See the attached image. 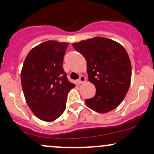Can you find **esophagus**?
Instances as JSON below:
<instances>
[{
	"label": "esophagus",
	"mask_w": 154,
	"mask_h": 154,
	"mask_svg": "<svg viewBox=\"0 0 154 154\" xmlns=\"http://www.w3.org/2000/svg\"><path fill=\"white\" fill-rule=\"evenodd\" d=\"M86 81V77L85 76H80L79 79H78V83L79 84H82L83 82H85Z\"/></svg>",
	"instance_id": "1"
}]
</instances>
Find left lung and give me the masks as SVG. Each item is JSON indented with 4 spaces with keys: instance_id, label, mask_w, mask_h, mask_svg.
<instances>
[{
    "instance_id": "left-lung-1",
    "label": "left lung",
    "mask_w": 154,
    "mask_h": 154,
    "mask_svg": "<svg viewBox=\"0 0 154 154\" xmlns=\"http://www.w3.org/2000/svg\"><path fill=\"white\" fill-rule=\"evenodd\" d=\"M87 61L88 80L96 88L85 103L96 112H109L121 103L130 88L132 68L126 50L114 40L95 37L73 45Z\"/></svg>"
}]
</instances>
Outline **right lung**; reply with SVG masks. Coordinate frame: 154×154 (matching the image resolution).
<instances>
[{
	"label": "right lung",
	"instance_id": "right-lung-1",
	"mask_svg": "<svg viewBox=\"0 0 154 154\" xmlns=\"http://www.w3.org/2000/svg\"><path fill=\"white\" fill-rule=\"evenodd\" d=\"M69 43L49 40L33 48L24 60L21 82L26 103L40 119L52 122L66 109L67 94L75 86L63 68Z\"/></svg>",
	"mask_w": 154,
	"mask_h": 154
}]
</instances>
